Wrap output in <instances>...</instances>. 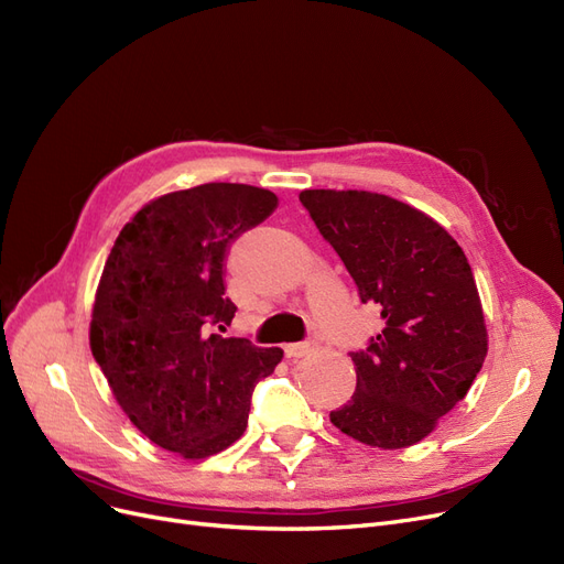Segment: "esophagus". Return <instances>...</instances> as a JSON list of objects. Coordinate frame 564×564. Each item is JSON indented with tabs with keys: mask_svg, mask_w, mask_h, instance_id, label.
<instances>
[{
	"mask_svg": "<svg viewBox=\"0 0 564 564\" xmlns=\"http://www.w3.org/2000/svg\"><path fill=\"white\" fill-rule=\"evenodd\" d=\"M318 348V341H297V344H288L285 346V356L288 358H304V356H311Z\"/></svg>",
	"mask_w": 564,
	"mask_h": 564,
	"instance_id": "34e87169",
	"label": "esophagus"
}]
</instances>
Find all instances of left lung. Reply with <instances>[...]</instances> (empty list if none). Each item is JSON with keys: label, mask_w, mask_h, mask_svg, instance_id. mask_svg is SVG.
Here are the masks:
<instances>
[{"label": "left lung", "mask_w": 564, "mask_h": 564, "mask_svg": "<svg viewBox=\"0 0 564 564\" xmlns=\"http://www.w3.org/2000/svg\"><path fill=\"white\" fill-rule=\"evenodd\" d=\"M300 202L386 327L352 350L358 383L329 421L377 448L419 444L460 402L488 352L463 248L419 208L367 191H302Z\"/></svg>", "instance_id": "obj_1"}]
</instances>
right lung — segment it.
I'll return each instance as SVG.
<instances>
[{
    "instance_id": "1",
    "label": "right lung",
    "mask_w": 564,
    "mask_h": 564,
    "mask_svg": "<svg viewBox=\"0 0 564 564\" xmlns=\"http://www.w3.org/2000/svg\"><path fill=\"white\" fill-rule=\"evenodd\" d=\"M279 204L246 183H204L145 204L120 235L97 285L90 348L134 427L164 451L202 460L248 425L250 394L281 348L216 335L237 306L225 256Z\"/></svg>"
}]
</instances>
